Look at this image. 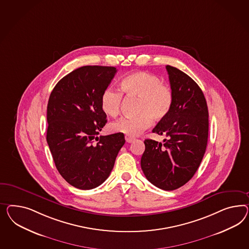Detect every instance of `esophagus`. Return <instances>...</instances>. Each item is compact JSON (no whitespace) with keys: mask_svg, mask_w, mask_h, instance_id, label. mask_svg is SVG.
Segmentation results:
<instances>
[{"mask_svg":"<svg viewBox=\"0 0 249 249\" xmlns=\"http://www.w3.org/2000/svg\"><path fill=\"white\" fill-rule=\"evenodd\" d=\"M125 140H126V142L131 143V142H134L135 139L132 137H129V136H125Z\"/></svg>","mask_w":249,"mask_h":249,"instance_id":"34e87169","label":"esophagus"}]
</instances>
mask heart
<instances>
[{
	"label": "heart",
	"mask_w": 249,
	"mask_h": 249,
	"mask_svg": "<svg viewBox=\"0 0 249 249\" xmlns=\"http://www.w3.org/2000/svg\"><path fill=\"white\" fill-rule=\"evenodd\" d=\"M121 91L128 97L140 98L138 113L135 117L121 118L115 121L110 128L114 132L135 137L149 128L153 119L164 120L173 104V93L168 85L162 83L156 74L140 71L124 77L121 80ZM123 95L120 90L108 87L102 92L101 106L103 112L109 117H116L121 111Z\"/></svg>",
	"instance_id": "b5f03b06"
}]
</instances>
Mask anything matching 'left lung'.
<instances>
[{
    "label": "left lung",
    "mask_w": 249,
    "mask_h": 249,
    "mask_svg": "<svg viewBox=\"0 0 249 249\" xmlns=\"http://www.w3.org/2000/svg\"><path fill=\"white\" fill-rule=\"evenodd\" d=\"M173 104L152 132L165 136L163 143L145 140L142 171L163 190H174L189 181L199 167L209 138V109L201 89L188 75L166 66Z\"/></svg>",
    "instance_id": "obj_1"
}]
</instances>
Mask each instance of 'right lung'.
Here are the masks:
<instances>
[{
	"instance_id": "obj_1",
	"label": "right lung",
	"mask_w": 249,
	"mask_h": 249,
	"mask_svg": "<svg viewBox=\"0 0 249 249\" xmlns=\"http://www.w3.org/2000/svg\"><path fill=\"white\" fill-rule=\"evenodd\" d=\"M116 72L107 66L76 69L50 95L48 145L59 173L75 188L92 189L105 181L125 143L123 133L98 137L107 123L101 95Z\"/></svg>"
}]
</instances>
